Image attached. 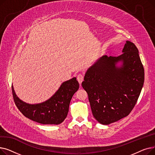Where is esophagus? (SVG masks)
<instances>
[{
	"label": "esophagus",
	"instance_id": "obj_1",
	"mask_svg": "<svg viewBox=\"0 0 155 155\" xmlns=\"http://www.w3.org/2000/svg\"><path fill=\"white\" fill-rule=\"evenodd\" d=\"M84 75H82V74H78V75H77V80L78 81V82H79V84H80V85H81V84H82V82H83V80H84Z\"/></svg>",
	"mask_w": 155,
	"mask_h": 155
}]
</instances>
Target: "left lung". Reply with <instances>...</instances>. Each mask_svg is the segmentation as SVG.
I'll list each match as a JSON object with an SVG mask.
<instances>
[{
	"label": "left lung",
	"instance_id": "8db88e82",
	"mask_svg": "<svg viewBox=\"0 0 155 155\" xmlns=\"http://www.w3.org/2000/svg\"><path fill=\"white\" fill-rule=\"evenodd\" d=\"M123 52L118 56H102L87 70L82 83L93 116L102 124L127 116L143 86L144 71L137 48L127 41ZM119 61L123 65L117 68Z\"/></svg>",
	"mask_w": 155,
	"mask_h": 155
}]
</instances>
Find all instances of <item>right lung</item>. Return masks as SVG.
Instances as JSON below:
<instances>
[{
	"label": "right lung",
	"instance_id": "right-lung-1",
	"mask_svg": "<svg viewBox=\"0 0 155 155\" xmlns=\"http://www.w3.org/2000/svg\"><path fill=\"white\" fill-rule=\"evenodd\" d=\"M79 84L75 77L63 82L57 92L47 101L38 104L24 102L16 96L12 86L15 104L28 119L43 124H59L67 117L70 101L78 91Z\"/></svg>",
	"mask_w": 155,
	"mask_h": 155
}]
</instances>
